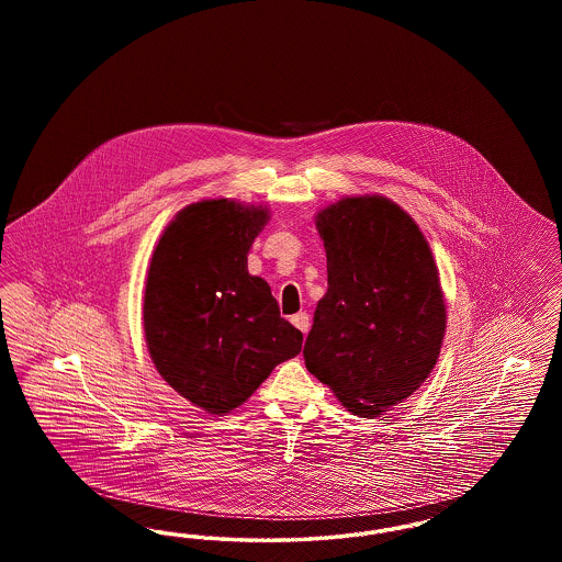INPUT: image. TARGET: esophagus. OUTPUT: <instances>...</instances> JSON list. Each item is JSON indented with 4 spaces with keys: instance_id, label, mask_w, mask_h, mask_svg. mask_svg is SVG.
<instances>
[{
    "instance_id": "esophagus-1",
    "label": "esophagus",
    "mask_w": 562,
    "mask_h": 562,
    "mask_svg": "<svg viewBox=\"0 0 562 562\" xmlns=\"http://www.w3.org/2000/svg\"><path fill=\"white\" fill-rule=\"evenodd\" d=\"M294 326L303 333V335H307V330H310V316L305 314V312H299V314H294L293 318H291Z\"/></svg>"
}]
</instances>
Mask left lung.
<instances>
[{
	"mask_svg": "<svg viewBox=\"0 0 562 562\" xmlns=\"http://www.w3.org/2000/svg\"><path fill=\"white\" fill-rule=\"evenodd\" d=\"M328 291L303 358L360 417L408 398L431 373L447 307L417 223L383 195L344 198L316 216Z\"/></svg>",
	"mask_w": 562,
	"mask_h": 562,
	"instance_id": "1",
	"label": "left lung"
}]
</instances>
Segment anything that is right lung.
Returning <instances> with one entry per match:
<instances>
[{"label":"right lung","mask_w":562,"mask_h":562,"mask_svg":"<svg viewBox=\"0 0 562 562\" xmlns=\"http://www.w3.org/2000/svg\"><path fill=\"white\" fill-rule=\"evenodd\" d=\"M268 209L232 200L189 204L164 229L145 284L143 326L161 379L191 404L223 415L301 351L248 250Z\"/></svg>","instance_id":"right-lung-1"}]
</instances>
